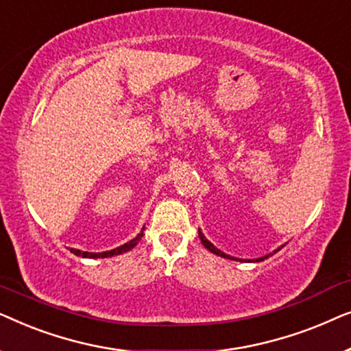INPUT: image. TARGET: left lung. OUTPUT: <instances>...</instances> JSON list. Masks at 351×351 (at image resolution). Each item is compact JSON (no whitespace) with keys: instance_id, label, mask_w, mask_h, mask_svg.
Listing matches in <instances>:
<instances>
[{"instance_id":"left-lung-1","label":"left lung","mask_w":351,"mask_h":351,"mask_svg":"<svg viewBox=\"0 0 351 351\" xmlns=\"http://www.w3.org/2000/svg\"><path fill=\"white\" fill-rule=\"evenodd\" d=\"M198 234H199V239H201V243H203V246L208 249V251H210L213 254H215V256H220V257H223V258H232V261H239V262H246V261H243V258H234V257H232V256H228V254H225V252H222V251H219L217 247L214 246L213 243H209L208 239L204 238V234L201 233V230H198ZM282 247V246H281ZM281 247H278L276 251H280ZM275 251V252H276ZM270 257V254H268V256H265V257H258V258H256V261H247V262H261V261H265V258H268Z\"/></svg>"}]
</instances>
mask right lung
Returning a JSON list of instances; mask_svg holds the SVG:
<instances>
[{
  "label": "right lung",
  "instance_id": "obj_1",
  "mask_svg": "<svg viewBox=\"0 0 351 351\" xmlns=\"http://www.w3.org/2000/svg\"><path fill=\"white\" fill-rule=\"evenodd\" d=\"M143 230H145V228H142V232L138 233L136 238L131 239V241L126 243V244H123V246H119V247H117V249H112V251H105V252H83V251H80V249H70V251L73 252L75 256H78V257H88V258H105V257L118 256V254H123V252L131 251V249H132L134 246H136V244H137L138 241H141V238L143 237Z\"/></svg>",
  "mask_w": 351,
  "mask_h": 351
}]
</instances>
